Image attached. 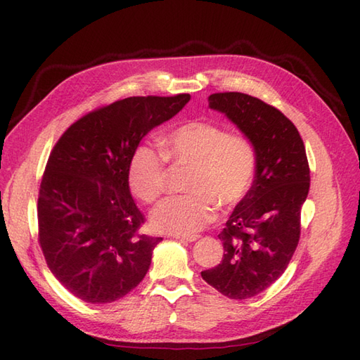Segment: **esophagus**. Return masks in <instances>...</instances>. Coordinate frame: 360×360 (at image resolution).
<instances>
[{
    "mask_svg": "<svg viewBox=\"0 0 360 360\" xmlns=\"http://www.w3.org/2000/svg\"><path fill=\"white\" fill-rule=\"evenodd\" d=\"M174 240H179V241H188V243H193L196 241L200 236L198 235H173Z\"/></svg>",
    "mask_w": 360,
    "mask_h": 360,
    "instance_id": "34e87169",
    "label": "esophagus"
}]
</instances>
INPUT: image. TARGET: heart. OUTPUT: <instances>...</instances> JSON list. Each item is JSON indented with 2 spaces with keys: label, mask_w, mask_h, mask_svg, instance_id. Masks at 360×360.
Wrapping results in <instances>:
<instances>
[{
  "label": "heart",
  "mask_w": 360,
  "mask_h": 360,
  "mask_svg": "<svg viewBox=\"0 0 360 360\" xmlns=\"http://www.w3.org/2000/svg\"><path fill=\"white\" fill-rule=\"evenodd\" d=\"M162 153L139 145L128 162V184L143 202L156 201L165 181V158L190 167L187 195L167 198L151 212L159 232L193 235L215 218L217 205L233 209L246 200L257 173V150L246 136L231 134L215 122L195 119L160 139Z\"/></svg>",
  "instance_id": "heart-1"
}]
</instances>
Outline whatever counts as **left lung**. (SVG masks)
<instances>
[{
    "instance_id": "1",
    "label": "left lung",
    "mask_w": 360,
    "mask_h": 360,
    "mask_svg": "<svg viewBox=\"0 0 360 360\" xmlns=\"http://www.w3.org/2000/svg\"><path fill=\"white\" fill-rule=\"evenodd\" d=\"M209 106L254 143L258 158L254 186L218 235L224 257L201 272L223 295L244 300L280 278L294 255L309 165L295 125L274 106L243 93L212 94Z\"/></svg>"
}]
</instances>
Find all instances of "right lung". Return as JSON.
Segmentation results:
<instances>
[{"label": "right lung", "instance_id": "obj_1", "mask_svg": "<svg viewBox=\"0 0 360 360\" xmlns=\"http://www.w3.org/2000/svg\"><path fill=\"white\" fill-rule=\"evenodd\" d=\"M188 101H117L79 119L53 147L38 195V241L53 277L80 300L116 302L148 272L162 238L137 233L143 215L129 192L128 162Z\"/></svg>", "mask_w": 360, "mask_h": 360}]
</instances>
